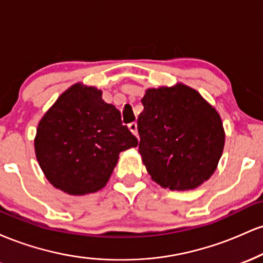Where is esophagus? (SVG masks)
Listing matches in <instances>:
<instances>
[{"instance_id":"34e87169","label":"esophagus","mask_w":263,"mask_h":263,"mask_svg":"<svg viewBox=\"0 0 263 263\" xmlns=\"http://www.w3.org/2000/svg\"><path fill=\"white\" fill-rule=\"evenodd\" d=\"M128 128H129V131L132 132V134H134L135 136H137L138 135V129H137V123L136 122H131L128 125Z\"/></svg>"}]
</instances>
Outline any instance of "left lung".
I'll use <instances>...</instances> for the list:
<instances>
[{"mask_svg":"<svg viewBox=\"0 0 263 263\" xmlns=\"http://www.w3.org/2000/svg\"><path fill=\"white\" fill-rule=\"evenodd\" d=\"M141 101L138 152L152 180L171 190H192L206 182L225 144L215 107L182 83L147 89Z\"/></svg>","mask_w":263,"mask_h":263,"instance_id":"8db88e82","label":"left lung"}]
</instances>
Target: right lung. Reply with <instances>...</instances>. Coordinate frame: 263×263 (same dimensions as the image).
I'll list each match as a JSON object with an SVG mask.
<instances>
[{
	"instance_id": "obj_1",
	"label": "right lung",
	"mask_w": 263,
	"mask_h": 263,
	"mask_svg": "<svg viewBox=\"0 0 263 263\" xmlns=\"http://www.w3.org/2000/svg\"><path fill=\"white\" fill-rule=\"evenodd\" d=\"M137 146L121 114L102 100V91L81 83L57 99L38 123L34 151L45 178L70 195L106 185L119 155Z\"/></svg>"
}]
</instances>
